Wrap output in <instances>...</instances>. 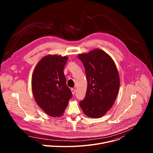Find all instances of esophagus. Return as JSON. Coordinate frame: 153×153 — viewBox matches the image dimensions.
<instances>
[{
  "label": "esophagus",
  "mask_w": 153,
  "mask_h": 153,
  "mask_svg": "<svg viewBox=\"0 0 153 153\" xmlns=\"http://www.w3.org/2000/svg\"><path fill=\"white\" fill-rule=\"evenodd\" d=\"M71 92H72L73 94V95H74V94H75V92H76L75 89H74V88H71Z\"/></svg>",
  "instance_id": "esophagus-1"
}]
</instances>
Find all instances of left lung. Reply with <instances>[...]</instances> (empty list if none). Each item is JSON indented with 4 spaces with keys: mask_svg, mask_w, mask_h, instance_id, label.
<instances>
[{
    "mask_svg": "<svg viewBox=\"0 0 153 153\" xmlns=\"http://www.w3.org/2000/svg\"><path fill=\"white\" fill-rule=\"evenodd\" d=\"M78 58L83 65L87 80L86 95L79 105L87 116L100 117L112 107L119 91L116 66L112 58L99 49L80 54Z\"/></svg>",
    "mask_w": 153,
    "mask_h": 153,
    "instance_id": "left-lung-1",
    "label": "left lung"
}]
</instances>
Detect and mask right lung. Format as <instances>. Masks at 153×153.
<instances>
[{
	"label": "right lung",
	"mask_w": 153,
	"mask_h": 153,
	"mask_svg": "<svg viewBox=\"0 0 153 153\" xmlns=\"http://www.w3.org/2000/svg\"><path fill=\"white\" fill-rule=\"evenodd\" d=\"M67 56L48 55L37 63L32 77V90L37 105L51 117L62 116L73 94L63 69Z\"/></svg>",
	"instance_id": "obj_1"
}]
</instances>
